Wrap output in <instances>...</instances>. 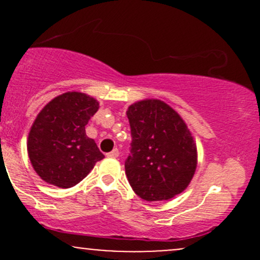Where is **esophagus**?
Listing matches in <instances>:
<instances>
[{
  "label": "esophagus",
  "instance_id": "esophagus-1",
  "mask_svg": "<svg viewBox=\"0 0 260 260\" xmlns=\"http://www.w3.org/2000/svg\"><path fill=\"white\" fill-rule=\"evenodd\" d=\"M118 149H113L112 151H110V153H107V157H117L118 156Z\"/></svg>",
  "mask_w": 260,
  "mask_h": 260
}]
</instances>
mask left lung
Listing matches in <instances>:
<instances>
[{"instance_id":"left-lung-1","label":"left lung","mask_w":260,"mask_h":260,"mask_svg":"<svg viewBox=\"0 0 260 260\" xmlns=\"http://www.w3.org/2000/svg\"><path fill=\"white\" fill-rule=\"evenodd\" d=\"M132 133L124 169L136 194L169 201L189 186L198 164L197 144L180 113L157 99L128 106Z\"/></svg>"}]
</instances>
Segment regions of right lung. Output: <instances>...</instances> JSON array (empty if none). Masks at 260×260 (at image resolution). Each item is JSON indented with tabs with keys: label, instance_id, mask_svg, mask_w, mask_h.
Listing matches in <instances>:
<instances>
[{
	"label": "right lung",
	"instance_id": "add662e5",
	"mask_svg": "<svg viewBox=\"0 0 260 260\" xmlns=\"http://www.w3.org/2000/svg\"><path fill=\"white\" fill-rule=\"evenodd\" d=\"M99 110V101L67 91L47 103L32 122L26 148L31 166L46 183L71 188L88 176L104 154L85 126Z\"/></svg>",
	"mask_w": 260,
	"mask_h": 260
}]
</instances>
